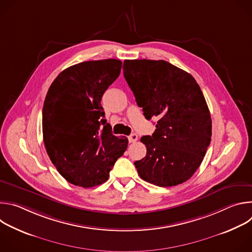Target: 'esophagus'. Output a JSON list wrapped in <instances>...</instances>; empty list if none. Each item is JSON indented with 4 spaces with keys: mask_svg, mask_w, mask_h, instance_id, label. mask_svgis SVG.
Masks as SVG:
<instances>
[{
    "mask_svg": "<svg viewBox=\"0 0 252 252\" xmlns=\"http://www.w3.org/2000/svg\"><path fill=\"white\" fill-rule=\"evenodd\" d=\"M137 135L135 134V133H131L129 136H128V141L129 142H134V141H136L137 140Z\"/></svg>",
    "mask_w": 252,
    "mask_h": 252,
    "instance_id": "obj_1",
    "label": "esophagus"
}]
</instances>
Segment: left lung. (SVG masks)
<instances>
[{
  "label": "left lung",
  "instance_id": "1",
  "mask_svg": "<svg viewBox=\"0 0 252 252\" xmlns=\"http://www.w3.org/2000/svg\"><path fill=\"white\" fill-rule=\"evenodd\" d=\"M123 69L146 119H159L153 135L140 138L147 156L134 162L139 176L161 188L187 182L211 140L210 114L198 84L161 60H126Z\"/></svg>",
  "mask_w": 252,
  "mask_h": 252
}]
</instances>
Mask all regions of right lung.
<instances>
[{
	"label": "right lung",
	"instance_id": "right-lung-1",
	"mask_svg": "<svg viewBox=\"0 0 252 252\" xmlns=\"http://www.w3.org/2000/svg\"><path fill=\"white\" fill-rule=\"evenodd\" d=\"M122 62L107 59L71 65L55 79L43 107L47 153L60 174L85 189L107 181L128 140L112 133L101 96L120 76Z\"/></svg>",
	"mask_w": 252,
	"mask_h": 252
}]
</instances>
